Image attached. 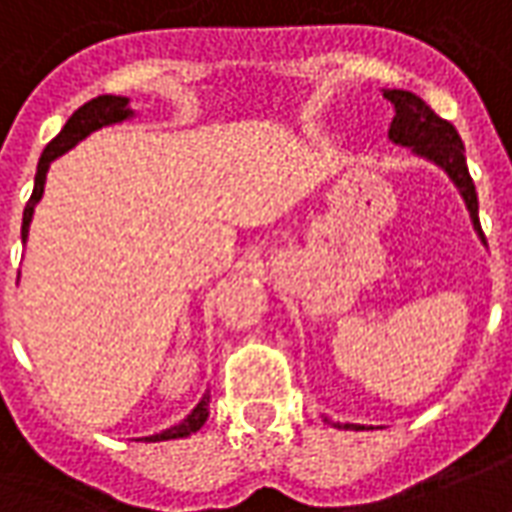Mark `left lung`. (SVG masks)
<instances>
[{"label": "left lung", "instance_id": "8db88e82", "mask_svg": "<svg viewBox=\"0 0 512 512\" xmlns=\"http://www.w3.org/2000/svg\"><path fill=\"white\" fill-rule=\"evenodd\" d=\"M385 99L391 102L396 116L391 121V130H388V138L393 144L413 146V152L421 157H427L432 163H438L466 199L468 213H471V221H474V230L480 232V238L485 241L480 227V216H477V191H474V180L468 174L466 166V146L460 141L457 130L441 116H435V110L430 105H424L416 94L410 91H385ZM341 427V424H338ZM349 430L357 424H346Z\"/></svg>", "mask_w": 512, "mask_h": 512}]
</instances>
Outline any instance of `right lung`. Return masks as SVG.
<instances>
[{"label": "right lung", "instance_id": "1", "mask_svg": "<svg viewBox=\"0 0 512 512\" xmlns=\"http://www.w3.org/2000/svg\"><path fill=\"white\" fill-rule=\"evenodd\" d=\"M130 99L124 96H96L91 102H85L82 107H77L71 113V119L66 121V127L57 132L55 138L46 144L44 155L38 160V174H35V188H32V196L27 207H24V221H21V241H27V232H30V221H32V210L38 205V199L44 196V182H46V171H49V163L60 157L63 152H69L71 146L80 144L85 135H91L99 127H107V124H119V121L130 119ZM207 421V396L199 402V405L191 410V416L180 421L177 427L171 430L160 432V435H152L146 441H174V438H188L194 435L196 430H202V424Z\"/></svg>", "mask_w": 512, "mask_h": 512}]
</instances>
